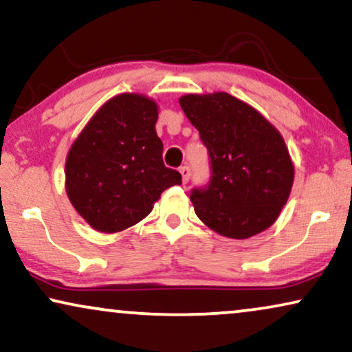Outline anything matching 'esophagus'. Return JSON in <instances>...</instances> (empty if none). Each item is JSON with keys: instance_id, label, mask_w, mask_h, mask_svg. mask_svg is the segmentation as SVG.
I'll use <instances>...</instances> for the list:
<instances>
[{"instance_id": "1", "label": "esophagus", "mask_w": 352, "mask_h": 352, "mask_svg": "<svg viewBox=\"0 0 352 352\" xmlns=\"http://www.w3.org/2000/svg\"><path fill=\"white\" fill-rule=\"evenodd\" d=\"M180 173H182V182H184V184H188V180H190V167L188 166H184V167H180Z\"/></svg>"}]
</instances>
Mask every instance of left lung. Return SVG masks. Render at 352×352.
I'll return each mask as SVG.
<instances>
[{"label":"left lung","mask_w":352,"mask_h":352,"mask_svg":"<svg viewBox=\"0 0 352 352\" xmlns=\"http://www.w3.org/2000/svg\"><path fill=\"white\" fill-rule=\"evenodd\" d=\"M180 106L209 153V184L190 195L196 215L235 240L264 232L293 186L294 167L282 135L254 107L223 91L185 95Z\"/></svg>","instance_id":"8db88e82"}]
</instances>
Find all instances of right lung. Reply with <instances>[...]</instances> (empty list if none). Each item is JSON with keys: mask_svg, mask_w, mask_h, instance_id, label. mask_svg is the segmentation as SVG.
<instances>
[{"mask_svg": "<svg viewBox=\"0 0 352 352\" xmlns=\"http://www.w3.org/2000/svg\"><path fill=\"white\" fill-rule=\"evenodd\" d=\"M156 122V102L122 93L96 111L70 146L65 191L95 230L132 227L151 212L164 190L182 184L180 173L164 166Z\"/></svg>", "mask_w": 352, "mask_h": 352, "instance_id": "add662e5", "label": "right lung"}]
</instances>
